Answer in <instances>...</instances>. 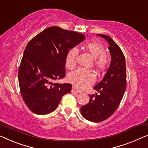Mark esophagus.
<instances>
[{
  "label": "esophagus",
  "mask_w": 148,
  "mask_h": 148,
  "mask_svg": "<svg viewBox=\"0 0 148 148\" xmlns=\"http://www.w3.org/2000/svg\"><path fill=\"white\" fill-rule=\"evenodd\" d=\"M71 92H72V93H77V94H79V93H80V92H81V91H80V90H77L74 86L72 88Z\"/></svg>",
  "instance_id": "34e87169"
}]
</instances>
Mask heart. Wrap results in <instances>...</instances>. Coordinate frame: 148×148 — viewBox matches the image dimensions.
<instances>
[{"label": "heart", "mask_w": 148, "mask_h": 148, "mask_svg": "<svg viewBox=\"0 0 148 148\" xmlns=\"http://www.w3.org/2000/svg\"><path fill=\"white\" fill-rule=\"evenodd\" d=\"M85 49L92 55L94 59V66L98 71H104L108 64V58L105 54V49L100 43L95 42H88L84 46ZM78 50L74 47L68 51L66 57V66L69 69H72L76 64V57ZM68 80L75 87L83 89L94 83L95 76L91 70L78 69L70 73L68 76Z\"/></svg>", "instance_id": "obj_1"}]
</instances>
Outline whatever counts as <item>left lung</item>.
Wrapping results in <instances>:
<instances>
[{
	"instance_id": "obj_1",
	"label": "left lung",
	"mask_w": 148,
	"mask_h": 148,
	"mask_svg": "<svg viewBox=\"0 0 148 148\" xmlns=\"http://www.w3.org/2000/svg\"><path fill=\"white\" fill-rule=\"evenodd\" d=\"M98 35L109 44L111 63L103 78L94 87L99 94L89 95V102L81 107L82 116L93 122H102L114 113L126 88L125 60L122 50L110 36Z\"/></svg>"
}]
</instances>
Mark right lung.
Here are the masks:
<instances>
[{"label": "right lung", "mask_w": 148, "mask_h": 148, "mask_svg": "<svg viewBox=\"0 0 148 148\" xmlns=\"http://www.w3.org/2000/svg\"><path fill=\"white\" fill-rule=\"evenodd\" d=\"M85 38L83 34L51 26L28 43L19 66L18 82L23 100L33 113H51L62 97L71 91L70 84L53 82L64 78L68 51Z\"/></svg>", "instance_id": "add662e5"}]
</instances>
